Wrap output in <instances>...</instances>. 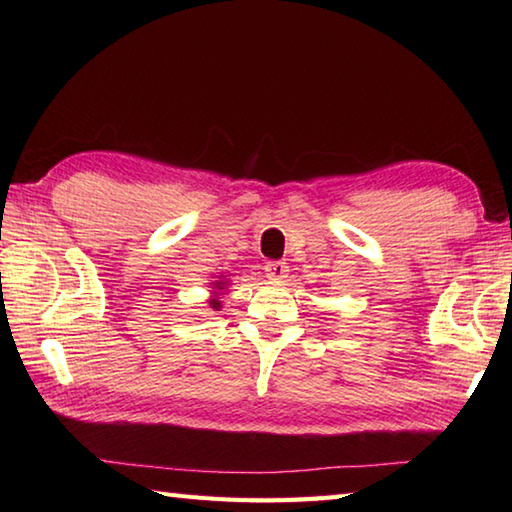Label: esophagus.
Instances as JSON below:
<instances>
[{"label": "esophagus", "instance_id": "obj_1", "mask_svg": "<svg viewBox=\"0 0 512 512\" xmlns=\"http://www.w3.org/2000/svg\"><path fill=\"white\" fill-rule=\"evenodd\" d=\"M264 270H266L268 279H284L288 273V266L284 262H268L264 266Z\"/></svg>", "mask_w": 512, "mask_h": 512}]
</instances>
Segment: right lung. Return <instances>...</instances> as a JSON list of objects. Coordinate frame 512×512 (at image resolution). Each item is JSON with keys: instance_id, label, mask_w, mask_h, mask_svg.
Masks as SVG:
<instances>
[{"instance_id": "1", "label": "right lung", "mask_w": 512, "mask_h": 512, "mask_svg": "<svg viewBox=\"0 0 512 512\" xmlns=\"http://www.w3.org/2000/svg\"><path fill=\"white\" fill-rule=\"evenodd\" d=\"M224 281H213V288H215V297H217V292H220V290H224ZM211 308H220V301H217V299H211Z\"/></svg>"}]
</instances>
